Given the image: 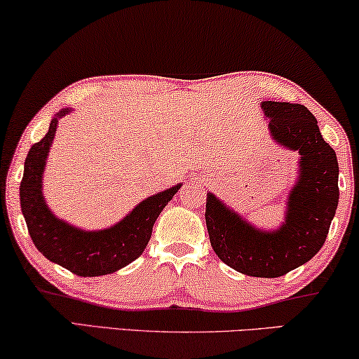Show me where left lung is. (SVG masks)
<instances>
[{
	"mask_svg": "<svg viewBox=\"0 0 359 359\" xmlns=\"http://www.w3.org/2000/svg\"><path fill=\"white\" fill-rule=\"evenodd\" d=\"M262 107L273 139L301 155L286 222L276 232H262L208 194L205 225L210 247L225 264L248 276L279 278L307 263L325 243L340 196L338 161L306 106L264 101Z\"/></svg>",
	"mask_w": 359,
	"mask_h": 359,
	"instance_id": "8db88e82",
	"label": "left lung"
}]
</instances>
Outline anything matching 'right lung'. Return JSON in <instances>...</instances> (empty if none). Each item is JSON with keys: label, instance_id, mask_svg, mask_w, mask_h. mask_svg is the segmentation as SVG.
Instances as JSON below:
<instances>
[{"label": "right lung", "instance_id": "right-lung-1", "mask_svg": "<svg viewBox=\"0 0 359 359\" xmlns=\"http://www.w3.org/2000/svg\"><path fill=\"white\" fill-rule=\"evenodd\" d=\"M67 112L70 109H63L50 122L46 137L29 150L19 188L21 209L29 235L43 257L78 276H102L127 266L144 253L156 217L178 193L181 184L142 201L126 219L111 229L83 232L62 222L43 203L42 173L58 119Z\"/></svg>", "mask_w": 359, "mask_h": 359}]
</instances>
